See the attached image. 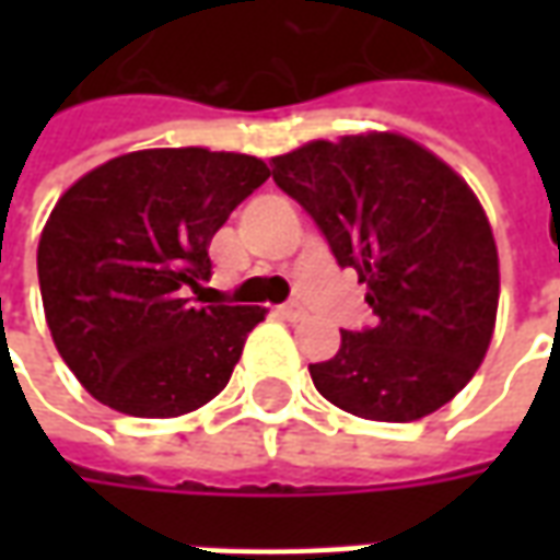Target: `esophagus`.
Wrapping results in <instances>:
<instances>
[{"mask_svg":"<svg viewBox=\"0 0 560 560\" xmlns=\"http://www.w3.org/2000/svg\"><path fill=\"white\" fill-rule=\"evenodd\" d=\"M276 315L284 317V320H303L305 312L296 303H281V305H276Z\"/></svg>","mask_w":560,"mask_h":560,"instance_id":"esophagus-1","label":"esophagus"}]
</instances>
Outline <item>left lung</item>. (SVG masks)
<instances>
[{
	"label": "left lung",
	"mask_w": 560,
	"mask_h": 560,
	"mask_svg": "<svg viewBox=\"0 0 560 560\" xmlns=\"http://www.w3.org/2000/svg\"><path fill=\"white\" fill-rule=\"evenodd\" d=\"M339 267L365 281L375 324L341 329L312 363L317 393L377 422L429 417L480 369L498 315V248L468 183L420 143L372 131L272 159Z\"/></svg>",
	"instance_id": "8db88e82"
}]
</instances>
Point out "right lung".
Returning <instances> with one entry per match:
<instances>
[{
  "label": "right lung",
  "instance_id": "add662e5",
  "mask_svg": "<svg viewBox=\"0 0 560 560\" xmlns=\"http://www.w3.org/2000/svg\"><path fill=\"white\" fill-rule=\"evenodd\" d=\"M267 179L255 155L140 149L59 197L38 243L44 315L56 351L102 405L179 417L228 387L264 308L203 305L207 248Z\"/></svg>",
  "mask_w": 560,
  "mask_h": 560
}]
</instances>
